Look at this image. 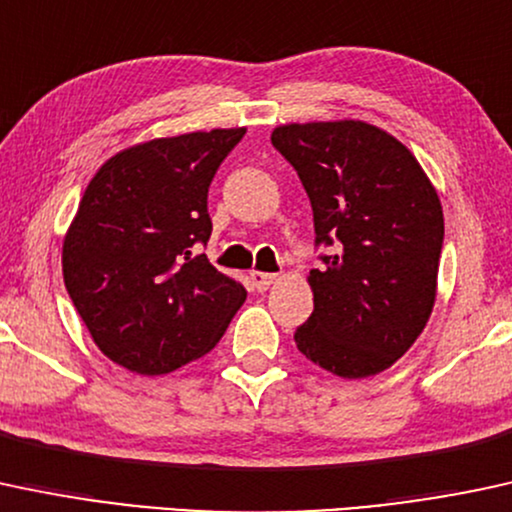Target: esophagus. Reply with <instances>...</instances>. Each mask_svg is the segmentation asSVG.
<instances>
[{"mask_svg":"<svg viewBox=\"0 0 512 512\" xmlns=\"http://www.w3.org/2000/svg\"><path fill=\"white\" fill-rule=\"evenodd\" d=\"M251 283H254L258 292H263V290H268L273 283H278V275L266 273V271H251Z\"/></svg>","mask_w":512,"mask_h":512,"instance_id":"esophagus-1","label":"esophagus"}]
</instances>
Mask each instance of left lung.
<instances>
[{
	"mask_svg": "<svg viewBox=\"0 0 512 512\" xmlns=\"http://www.w3.org/2000/svg\"><path fill=\"white\" fill-rule=\"evenodd\" d=\"M271 140L309 195L317 244L333 246L307 275L314 312L297 348L343 380L380 375L416 343L438 297V191L409 147L365 120L285 123Z\"/></svg>",
	"mask_w": 512,
	"mask_h": 512,
	"instance_id": "8db88e82",
	"label": "left lung"
}]
</instances>
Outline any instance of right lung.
I'll use <instances>...</instances> for the list:
<instances>
[{
	"label": "right lung",
	"mask_w": 512,
	"mask_h": 512,
	"mask_svg": "<svg viewBox=\"0 0 512 512\" xmlns=\"http://www.w3.org/2000/svg\"><path fill=\"white\" fill-rule=\"evenodd\" d=\"M246 128L154 137L101 164L79 200L62 275L108 360L157 377L217 346L246 300L193 246L210 239L208 188Z\"/></svg>",
	"instance_id": "1"
}]
</instances>
